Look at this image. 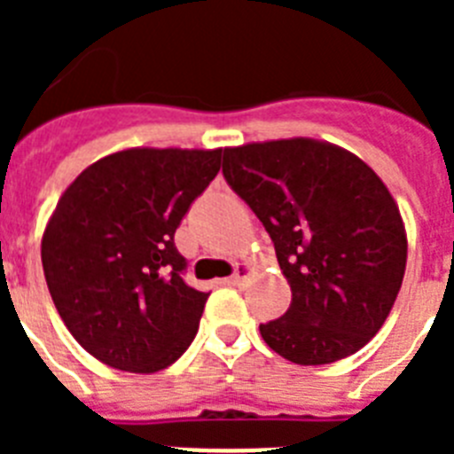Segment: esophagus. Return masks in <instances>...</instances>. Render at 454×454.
Masks as SVG:
<instances>
[{"mask_svg":"<svg viewBox=\"0 0 454 454\" xmlns=\"http://www.w3.org/2000/svg\"><path fill=\"white\" fill-rule=\"evenodd\" d=\"M250 270H252V268L247 266V263H239V266L234 268V275H231L230 279H227V282H230V284H240V282H243V279H246L247 275H250Z\"/></svg>","mask_w":454,"mask_h":454,"instance_id":"1","label":"esophagus"}]
</instances>
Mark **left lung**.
<instances>
[{
    "instance_id": "left-lung-1",
    "label": "left lung",
    "mask_w": 454,
    "mask_h": 454,
    "mask_svg": "<svg viewBox=\"0 0 454 454\" xmlns=\"http://www.w3.org/2000/svg\"><path fill=\"white\" fill-rule=\"evenodd\" d=\"M223 175L275 246L286 314L259 325L300 366L339 362L380 332L403 286L407 236L391 192L350 152L311 138L223 152Z\"/></svg>"
}]
</instances>
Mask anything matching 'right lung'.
I'll return each mask as SVG.
<instances>
[{
  "instance_id": "add662e5",
  "label": "right lung",
  "mask_w": 454,
  "mask_h": 454,
  "mask_svg": "<svg viewBox=\"0 0 454 454\" xmlns=\"http://www.w3.org/2000/svg\"><path fill=\"white\" fill-rule=\"evenodd\" d=\"M223 150H124L70 184L43 236L63 323L106 366L156 372L198 334L208 293L184 282L175 231L220 170Z\"/></svg>"
}]
</instances>
